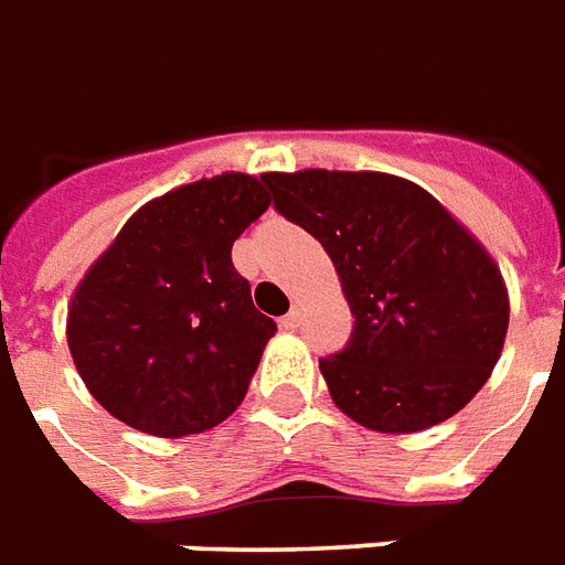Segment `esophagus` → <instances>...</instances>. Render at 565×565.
Masks as SVG:
<instances>
[{"mask_svg":"<svg viewBox=\"0 0 565 565\" xmlns=\"http://www.w3.org/2000/svg\"><path fill=\"white\" fill-rule=\"evenodd\" d=\"M299 322H301L299 310H290L287 317H281V328H284V331H296V328H299Z\"/></svg>","mask_w":565,"mask_h":565,"instance_id":"obj_1","label":"esophagus"}]
</instances>
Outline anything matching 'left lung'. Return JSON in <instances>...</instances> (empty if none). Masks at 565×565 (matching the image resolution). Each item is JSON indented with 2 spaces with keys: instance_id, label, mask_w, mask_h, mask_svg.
<instances>
[{
  "instance_id": "8db88e82",
  "label": "left lung",
  "mask_w": 565,
  "mask_h": 565,
  "mask_svg": "<svg viewBox=\"0 0 565 565\" xmlns=\"http://www.w3.org/2000/svg\"><path fill=\"white\" fill-rule=\"evenodd\" d=\"M275 207L334 260L352 343L319 372L340 411L377 434L451 419L504 349L508 284L443 204L390 172H266Z\"/></svg>"
}]
</instances>
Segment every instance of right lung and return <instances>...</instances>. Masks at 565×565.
I'll return each mask as SVG.
<instances>
[{
    "mask_svg": "<svg viewBox=\"0 0 565 565\" xmlns=\"http://www.w3.org/2000/svg\"><path fill=\"white\" fill-rule=\"evenodd\" d=\"M264 175L222 172L146 202L75 287L66 343L96 402L152 437L216 428L278 331L231 264L269 207Z\"/></svg>",
    "mask_w": 565,
    "mask_h": 565,
    "instance_id": "1",
    "label": "right lung"
}]
</instances>
